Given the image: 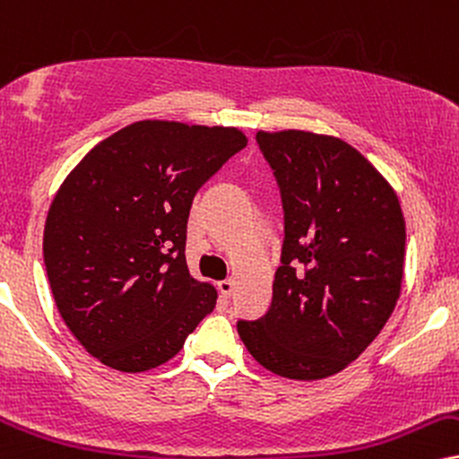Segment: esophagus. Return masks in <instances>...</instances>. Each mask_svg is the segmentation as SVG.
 Returning <instances> with one entry per match:
<instances>
[{
    "instance_id": "34e87169",
    "label": "esophagus",
    "mask_w": 459,
    "mask_h": 459,
    "mask_svg": "<svg viewBox=\"0 0 459 459\" xmlns=\"http://www.w3.org/2000/svg\"><path fill=\"white\" fill-rule=\"evenodd\" d=\"M217 290H219V296H221V298L228 299V298L231 296V293H234V281L228 279V281L217 282Z\"/></svg>"
}]
</instances>
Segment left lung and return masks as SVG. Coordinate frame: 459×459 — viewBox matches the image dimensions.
I'll return each instance as SVG.
<instances>
[{
  "label": "left lung",
  "mask_w": 459,
  "mask_h": 459,
  "mask_svg": "<svg viewBox=\"0 0 459 459\" xmlns=\"http://www.w3.org/2000/svg\"><path fill=\"white\" fill-rule=\"evenodd\" d=\"M285 212L273 304L238 333L264 368L296 381L358 359L400 298L406 228L392 185L341 138L257 132Z\"/></svg>",
  "instance_id": "1"
}]
</instances>
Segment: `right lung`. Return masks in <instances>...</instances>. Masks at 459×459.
I'll use <instances>...</instances> for the list:
<instances>
[{
	"mask_svg": "<svg viewBox=\"0 0 459 459\" xmlns=\"http://www.w3.org/2000/svg\"><path fill=\"white\" fill-rule=\"evenodd\" d=\"M247 146L236 127L138 121L67 174L44 225V265L65 325L121 372L172 359L217 291L186 270L197 189Z\"/></svg>",
	"mask_w": 459,
	"mask_h": 459,
	"instance_id": "right-lung-1",
	"label": "right lung"
}]
</instances>
